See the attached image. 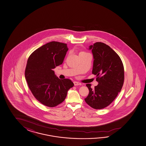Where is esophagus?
I'll use <instances>...</instances> for the list:
<instances>
[{
	"label": "esophagus",
	"instance_id": "obj_1",
	"mask_svg": "<svg viewBox=\"0 0 146 146\" xmlns=\"http://www.w3.org/2000/svg\"><path fill=\"white\" fill-rule=\"evenodd\" d=\"M74 84L75 86L81 85H82L81 83L77 82H74Z\"/></svg>",
	"mask_w": 146,
	"mask_h": 146
}]
</instances>
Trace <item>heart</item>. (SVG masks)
Returning <instances> with one entry per match:
<instances>
[{"instance_id": "b5f03b06", "label": "heart", "mask_w": 146, "mask_h": 146, "mask_svg": "<svg viewBox=\"0 0 146 146\" xmlns=\"http://www.w3.org/2000/svg\"><path fill=\"white\" fill-rule=\"evenodd\" d=\"M80 53H86V52H80Z\"/></svg>"}]
</instances>
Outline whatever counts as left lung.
Masks as SVG:
<instances>
[{"mask_svg": "<svg viewBox=\"0 0 146 146\" xmlns=\"http://www.w3.org/2000/svg\"><path fill=\"white\" fill-rule=\"evenodd\" d=\"M89 50L94 56L92 73L96 75L99 84L94 89L90 84L86 85L89 93L85 100L91 108L101 110L110 104L121 91L124 79L123 65L119 55L104 43L96 42Z\"/></svg>", "mask_w": 146, "mask_h": 146, "instance_id": "1", "label": "left lung"}]
</instances>
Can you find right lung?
Segmentation results:
<instances>
[{
  "mask_svg": "<svg viewBox=\"0 0 146 146\" xmlns=\"http://www.w3.org/2000/svg\"><path fill=\"white\" fill-rule=\"evenodd\" d=\"M67 45L58 42L47 43L35 50L28 59L25 76L36 99L48 107L64 101L74 84L69 79L60 80L53 69L63 63Z\"/></svg>",
  "mask_w": 146,
  "mask_h": 146,
  "instance_id": "right-lung-1",
  "label": "right lung"
}]
</instances>
